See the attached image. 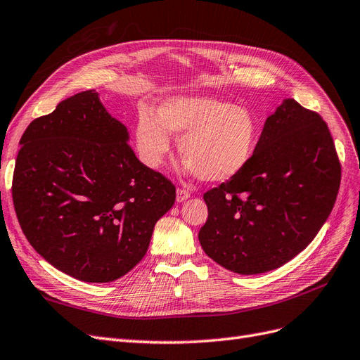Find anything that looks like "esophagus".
<instances>
[{
  "label": "esophagus",
  "mask_w": 360,
  "mask_h": 360,
  "mask_svg": "<svg viewBox=\"0 0 360 360\" xmlns=\"http://www.w3.org/2000/svg\"><path fill=\"white\" fill-rule=\"evenodd\" d=\"M190 197V191L185 188H178L176 190V202H185Z\"/></svg>",
  "instance_id": "esophagus-1"
}]
</instances>
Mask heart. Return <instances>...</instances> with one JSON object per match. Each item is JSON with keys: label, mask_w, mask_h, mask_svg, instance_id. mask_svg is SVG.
<instances>
[{"label": "heart", "mask_w": 360, "mask_h": 360, "mask_svg": "<svg viewBox=\"0 0 360 360\" xmlns=\"http://www.w3.org/2000/svg\"><path fill=\"white\" fill-rule=\"evenodd\" d=\"M172 134L181 136L185 169L205 181H227L243 170L254 154L259 125L252 112L207 96H178L161 103L158 117L143 112L136 125L142 161L158 169L169 154Z\"/></svg>", "instance_id": "obj_1"}]
</instances>
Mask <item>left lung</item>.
Instances as JSON below:
<instances>
[{
	"label": "left lung",
	"instance_id": "left-lung-1",
	"mask_svg": "<svg viewBox=\"0 0 360 360\" xmlns=\"http://www.w3.org/2000/svg\"><path fill=\"white\" fill-rule=\"evenodd\" d=\"M341 165L328 124L287 98L266 120L250 163L206 191L203 251L240 275L280 268L304 251L338 195Z\"/></svg>",
	"mask_w": 360,
	"mask_h": 360
}]
</instances>
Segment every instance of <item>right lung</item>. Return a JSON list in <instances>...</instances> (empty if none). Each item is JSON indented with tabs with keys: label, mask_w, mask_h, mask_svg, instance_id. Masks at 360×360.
<instances>
[{
	"label": "right lung",
	"mask_w": 360,
	"mask_h": 360,
	"mask_svg": "<svg viewBox=\"0 0 360 360\" xmlns=\"http://www.w3.org/2000/svg\"><path fill=\"white\" fill-rule=\"evenodd\" d=\"M11 195L22 231L56 269L86 283L130 272L176 188L139 161L127 127L94 89L34 120L22 134Z\"/></svg>",
	"instance_id": "1"
}]
</instances>
